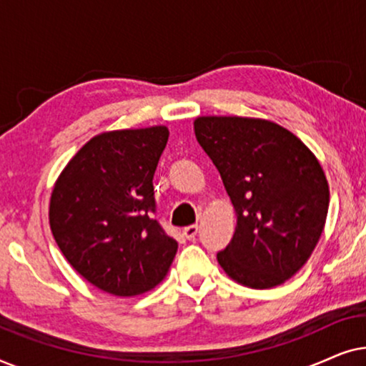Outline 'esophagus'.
<instances>
[{
  "label": "esophagus",
  "instance_id": "esophagus-1",
  "mask_svg": "<svg viewBox=\"0 0 366 366\" xmlns=\"http://www.w3.org/2000/svg\"><path fill=\"white\" fill-rule=\"evenodd\" d=\"M198 233V224H188L187 228H183V234L187 239H193Z\"/></svg>",
  "mask_w": 366,
  "mask_h": 366
}]
</instances>
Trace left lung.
I'll use <instances>...</instances> for the list:
<instances>
[{
	"instance_id": "8db88e82",
	"label": "left lung",
	"mask_w": 366,
	"mask_h": 366,
	"mask_svg": "<svg viewBox=\"0 0 366 366\" xmlns=\"http://www.w3.org/2000/svg\"><path fill=\"white\" fill-rule=\"evenodd\" d=\"M194 134L237 209V229L218 263L249 288L285 283L307 263L327 222L330 189L318 159L264 119L202 117Z\"/></svg>"
}]
</instances>
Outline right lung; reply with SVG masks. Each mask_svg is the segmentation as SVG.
Wrapping results in <instances>:
<instances>
[{
	"label": "right lung",
	"mask_w": 366,
	"mask_h": 366,
	"mask_svg": "<svg viewBox=\"0 0 366 366\" xmlns=\"http://www.w3.org/2000/svg\"><path fill=\"white\" fill-rule=\"evenodd\" d=\"M168 129H122L94 137L59 174L49 224L59 249L103 292L134 297L157 287L178 243L158 219L153 177Z\"/></svg>",
	"instance_id": "right-lung-1"
}]
</instances>
